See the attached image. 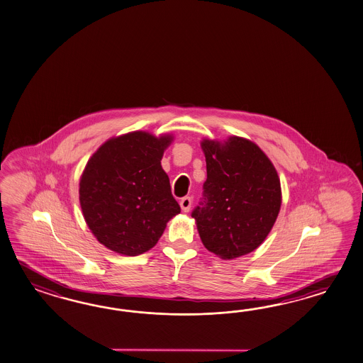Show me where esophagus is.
Returning a JSON list of instances; mask_svg holds the SVG:
<instances>
[{"label": "esophagus", "instance_id": "1", "mask_svg": "<svg viewBox=\"0 0 363 363\" xmlns=\"http://www.w3.org/2000/svg\"><path fill=\"white\" fill-rule=\"evenodd\" d=\"M191 206H192V199L191 197H183L180 200V208H182V211H184V213L189 211Z\"/></svg>", "mask_w": 363, "mask_h": 363}]
</instances>
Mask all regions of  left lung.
Masks as SVG:
<instances>
[{"instance_id": "1", "label": "left lung", "mask_w": 363, "mask_h": 363, "mask_svg": "<svg viewBox=\"0 0 363 363\" xmlns=\"http://www.w3.org/2000/svg\"><path fill=\"white\" fill-rule=\"evenodd\" d=\"M203 203L192 213L205 248L233 260L262 245L279 217L282 194L277 169L251 140L203 138Z\"/></svg>"}]
</instances>
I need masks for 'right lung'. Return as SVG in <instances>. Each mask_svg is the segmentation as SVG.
<instances>
[{"instance_id": "add662e5", "label": "right lung", "mask_w": 363, "mask_h": 363, "mask_svg": "<svg viewBox=\"0 0 363 363\" xmlns=\"http://www.w3.org/2000/svg\"><path fill=\"white\" fill-rule=\"evenodd\" d=\"M172 141V135L135 130L107 140L87 160L79 177L81 209L111 251L137 256L152 250L180 213L160 164Z\"/></svg>"}]
</instances>
